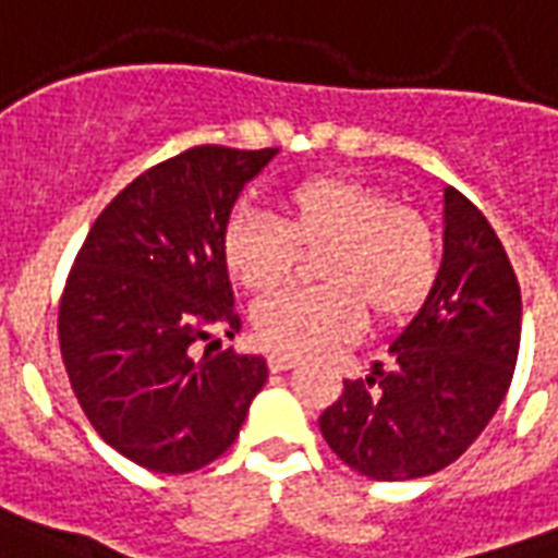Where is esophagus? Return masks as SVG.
<instances>
[{"label": "esophagus", "instance_id": "34e87169", "mask_svg": "<svg viewBox=\"0 0 558 558\" xmlns=\"http://www.w3.org/2000/svg\"><path fill=\"white\" fill-rule=\"evenodd\" d=\"M295 363H299V357H295V354H283V352L268 354V366H271L275 373H287V369H292Z\"/></svg>", "mask_w": 558, "mask_h": 558}]
</instances>
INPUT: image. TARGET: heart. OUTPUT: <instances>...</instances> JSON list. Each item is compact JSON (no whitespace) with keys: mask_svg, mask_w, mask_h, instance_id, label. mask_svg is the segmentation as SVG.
Masks as SVG:
<instances>
[{"mask_svg":"<svg viewBox=\"0 0 558 558\" xmlns=\"http://www.w3.org/2000/svg\"><path fill=\"white\" fill-rule=\"evenodd\" d=\"M283 218L257 209L230 216L221 236L230 278L247 292L278 290L299 263V247L322 254L328 287H290L254 307V331L271 352L307 354L349 340L363 322H402L435 290L437 239L426 218L354 177L325 174L290 185Z\"/></svg>","mask_w":558,"mask_h":558,"instance_id":"heart-1","label":"heart"}]
</instances>
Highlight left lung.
Instances as JSON below:
<instances>
[{
	"label": "left lung",
	"instance_id": "1",
	"mask_svg": "<svg viewBox=\"0 0 558 558\" xmlns=\"http://www.w3.org/2000/svg\"><path fill=\"white\" fill-rule=\"evenodd\" d=\"M521 349V287L488 218L444 189V259L435 290L390 342V369L319 416L342 464L378 482L437 473L464 456L506 399Z\"/></svg>",
	"mask_w": 558,
	"mask_h": 558
}]
</instances>
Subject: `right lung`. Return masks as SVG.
<instances>
[{
  "label": "right lung",
  "instance_id": "obj_1",
  "mask_svg": "<svg viewBox=\"0 0 558 558\" xmlns=\"http://www.w3.org/2000/svg\"><path fill=\"white\" fill-rule=\"evenodd\" d=\"M275 156L201 144L153 165L102 209L70 268L59 307L70 387L97 435L153 473L225 456L268 378L259 354L195 357L192 345L242 328L221 236Z\"/></svg>",
  "mask_w": 558,
  "mask_h": 558
}]
</instances>
